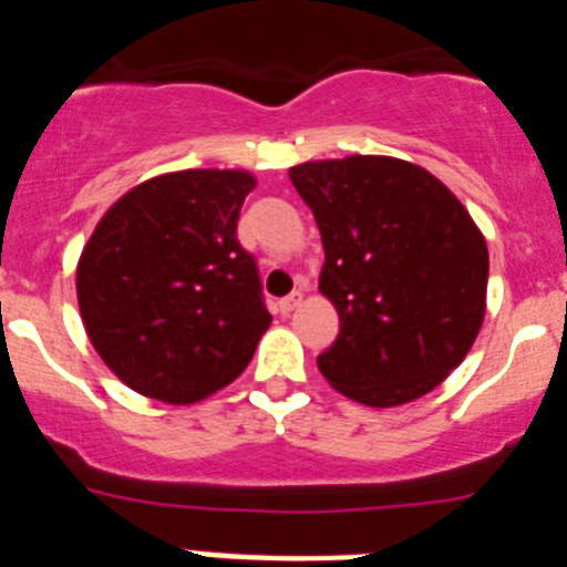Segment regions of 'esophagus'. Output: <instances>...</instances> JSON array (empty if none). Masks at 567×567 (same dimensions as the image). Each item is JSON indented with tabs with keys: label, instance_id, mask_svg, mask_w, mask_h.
<instances>
[{
	"label": "esophagus",
	"instance_id": "esophagus-1",
	"mask_svg": "<svg viewBox=\"0 0 567 567\" xmlns=\"http://www.w3.org/2000/svg\"><path fill=\"white\" fill-rule=\"evenodd\" d=\"M298 303H300V292H292V295H287V298H280V303H278L280 315H289L295 307H298Z\"/></svg>",
	"mask_w": 567,
	"mask_h": 567
}]
</instances>
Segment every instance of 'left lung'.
Segmentation results:
<instances>
[{
	"label": "left lung",
	"mask_w": 567,
	"mask_h": 567,
	"mask_svg": "<svg viewBox=\"0 0 567 567\" xmlns=\"http://www.w3.org/2000/svg\"><path fill=\"white\" fill-rule=\"evenodd\" d=\"M289 178L318 221L320 292L340 315L320 374L374 409L432 392L485 318L488 249L468 209L429 169L385 155L307 162Z\"/></svg>",
	"instance_id": "8db88e82"
}]
</instances>
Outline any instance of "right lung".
I'll return each instance as SVG.
<instances>
[{
    "mask_svg": "<svg viewBox=\"0 0 567 567\" xmlns=\"http://www.w3.org/2000/svg\"><path fill=\"white\" fill-rule=\"evenodd\" d=\"M244 169H182L104 213L79 258L84 329L115 378L164 403L233 383L272 323L258 264L238 244Z\"/></svg>",
    "mask_w": 567,
    "mask_h": 567,
    "instance_id": "obj_1",
    "label": "right lung"
}]
</instances>
